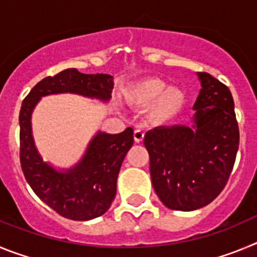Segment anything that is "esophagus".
<instances>
[{"mask_svg": "<svg viewBox=\"0 0 257 257\" xmlns=\"http://www.w3.org/2000/svg\"><path fill=\"white\" fill-rule=\"evenodd\" d=\"M134 140H135V143H143V140H144V133H143L142 130H135V133H134Z\"/></svg>", "mask_w": 257, "mask_h": 257, "instance_id": "esophagus-1", "label": "esophagus"}]
</instances>
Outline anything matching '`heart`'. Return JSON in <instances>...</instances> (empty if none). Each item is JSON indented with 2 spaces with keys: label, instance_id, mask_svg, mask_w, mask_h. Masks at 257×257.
<instances>
[{
  "label": "heart",
  "instance_id": "obj_1",
  "mask_svg": "<svg viewBox=\"0 0 257 257\" xmlns=\"http://www.w3.org/2000/svg\"><path fill=\"white\" fill-rule=\"evenodd\" d=\"M130 100L139 106L152 105V117L158 121H167L184 108L185 94L181 88L167 87L160 79L148 78L131 88Z\"/></svg>",
  "mask_w": 257,
  "mask_h": 257
}]
</instances>
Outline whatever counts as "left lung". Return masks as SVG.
Masks as SVG:
<instances>
[{
    "label": "left lung",
    "mask_w": 257,
    "mask_h": 257,
    "mask_svg": "<svg viewBox=\"0 0 257 257\" xmlns=\"http://www.w3.org/2000/svg\"><path fill=\"white\" fill-rule=\"evenodd\" d=\"M201 90L192 126H161L145 134L151 178L166 207L193 211L225 187L235 162L239 131L229 88L211 74L197 73Z\"/></svg>",
    "instance_id": "1"
}]
</instances>
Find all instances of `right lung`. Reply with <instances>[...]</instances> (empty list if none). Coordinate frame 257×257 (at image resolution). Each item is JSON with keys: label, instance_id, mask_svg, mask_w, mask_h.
<instances>
[{"label": "right lung", "instance_id": "1", "mask_svg": "<svg viewBox=\"0 0 257 257\" xmlns=\"http://www.w3.org/2000/svg\"><path fill=\"white\" fill-rule=\"evenodd\" d=\"M113 86L109 74H85L69 68L40 81L23 100L19 114L22 170L38 198L67 219L87 221L108 211L115 197L121 165L134 144V131L131 127L119 134L97 131L76 165L58 170L42 160L36 147L32 113L41 97L55 94H76L108 103Z\"/></svg>", "mask_w": 257, "mask_h": 257}]
</instances>
